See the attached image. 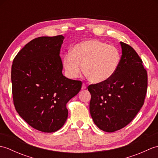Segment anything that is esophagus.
Here are the masks:
<instances>
[{
    "instance_id": "obj_1",
    "label": "esophagus",
    "mask_w": 158,
    "mask_h": 158,
    "mask_svg": "<svg viewBox=\"0 0 158 158\" xmlns=\"http://www.w3.org/2000/svg\"><path fill=\"white\" fill-rule=\"evenodd\" d=\"M86 88H87L86 85L84 83H83V85H82V88H81V89H86Z\"/></svg>"
}]
</instances>
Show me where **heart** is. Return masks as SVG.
Masks as SVG:
<instances>
[{
	"mask_svg": "<svg viewBox=\"0 0 158 158\" xmlns=\"http://www.w3.org/2000/svg\"><path fill=\"white\" fill-rule=\"evenodd\" d=\"M120 59L115 47L91 39L74 46L70 53L64 56L63 66L69 78L78 77L83 69L90 81L99 83L109 79L115 73Z\"/></svg>",
	"mask_w": 158,
	"mask_h": 158,
	"instance_id": "b5f03b06",
	"label": "heart"
}]
</instances>
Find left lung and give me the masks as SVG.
Returning a JSON list of instances; mask_svg holds the SVG:
<instances>
[{"label":"left lung","instance_id":"8db88e82","mask_svg":"<svg viewBox=\"0 0 158 158\" xmlns=\"http://www.w3.org/2000/svg\"><path fill=\"white\" fill-rule=\"evenodd\" d=\"M122 55L115 73L106 81L89 85V111L100 130L115 132L126 126L145 102L147 73L138 53L120 42Z\"/></svg>","mask_w":158,"mask_h":158}]
</instances>
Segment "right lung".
<instances>
[{
    "mask_svg": "<svg viewBox=\"0 0 158 158\" xmlns=\"http://www.w3.org/2000/svg\"><path fill=\"white\" fill-rule=\"evenodd\" d=\"M62 35L41 36L28 43L13 59V104L19 116L43 132H53L68 117L66 103L81 90L82 82L62 75Z\"/></svg>",
    "mask_w": 158,
    "mask_h": 158,
    "instance_id": "1",
    "label": "right lung"
}]
</instances>
